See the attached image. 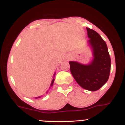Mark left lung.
Listing matches in <instances>:
<instances>
[{
    "label": "left lung",
    "mask_w": 125,
    "mask_h": 125,
    "mask_svg": "<svg viewBox=\"0 0 125 125\" xmlns=\"http://www.w3.org/2000/svg\"><path fill=\"white\" fill-rule=\"evenodd\" d=\"M89 43L94 53L91 63L84 65L76 62H69L72 76L82 87L90 91L99 89L109 77L111 61L106 43L99 34L86 28Z\"/></svg>",
    "instance_id": "obj_1"
}]
</instances>
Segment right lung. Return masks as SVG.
<instances>
[{"instance_id":"1","label":"right lung","mask_w":125,"mask_h":125,"mask_svg":"<svg viewBox=\"0 0 125 125\" xmlns=\"http://www.w3.org/2000/svg\"><path fill=\"white\" fill-rule=\"evenodd\" d=\"M54 79H53L52 81L51 86H52V85H53V82H54ZM41 97V96H39V97ZM38 97H36V98H38Z\"/></svg>"}]
</instances>
